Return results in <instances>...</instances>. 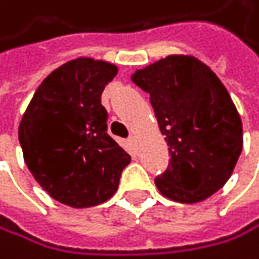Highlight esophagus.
I'll return each instance as SVG.
<instances>
[{
	"label": "esophagus",
	"mask_w": 259,
	"mask_h": 259,
	"mask_svg": "<svg viewBox=\"0 0 259 259\" xmlns=\"http://www.w3.org/2000/svg\"><path fill=\"white\" fill-rule=\"evenodd\" d=\"M127 142H128V145H131L132 148H134V146H135V143H137V140H135V137H134V135L128 137V138H127Z\"/></svg>",
	"instance_id": "esophagus-1"
}]
</instances>
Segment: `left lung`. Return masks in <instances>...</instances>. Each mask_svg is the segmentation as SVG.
<instances>
[{
    "instance_id": "left-lung-1",
    "label": "left lung",
    "mask_w": 259,
    "mask_h": 259,
    "mask_svg": "<svg viewBox=\"0 0 259 259\" xmlns=\"http://www.w3.org/2000/svg\"><path fill=\"white\" fill-rule=\"evenodd\" d=\"M132 81L149 94L170 161L154 178L177 202H200L223 186L242 151V121L231 97L205 63L189 55H168Z\"/></svg>"
}]
</instances>
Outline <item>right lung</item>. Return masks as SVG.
Listing matches in <instances>:
<instances>
[{
	"label": "right lung",
	"mask_w": 259,
	"mask_h": 259,
	"mask_svg": "<svg viewBox=\"0 0 259 259\" xmlns=\"http://www.w3.org/2000/svg\"><path fill=\"white\" fill-rule=\"evenodd\" d=\"M116 74V65L102 60L65 63L41 82L20 121L25 164L44 191L65 205L105 202L131 162L108 135V113L100 100Z\"/></svg>",
	"instance_id": "1"
}]
</instances>
